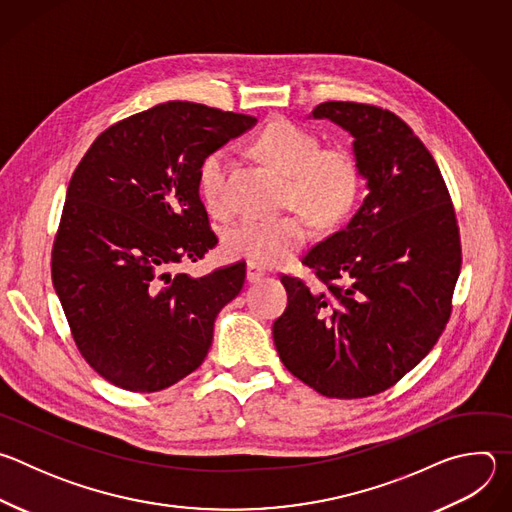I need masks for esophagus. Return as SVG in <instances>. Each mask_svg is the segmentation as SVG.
Masks as SVG:
<instances>
[{
  "label": "esophagus",
  "instance_id": "esophagus-1",
  "mask_svg": "<svg viewBox=\"0 0 512 512\" xmlns=\"http://www.w3.org/2000/svg\"><path fill=\"white\" fill-rule=\"evenodd\" d=\"M263 275H265V271L259 265H255V263L247 265V281L249 283H257L259 279H263Z\"/></svg>",
  "mask_w": 512,
  "mask_h": 512
}]
</instances>
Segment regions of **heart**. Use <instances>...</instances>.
I'll list each match as a JSON object with an SVG mask.
<instances>
[{
	"mask_svg": "<svg viewBox=\"0 0 512 512\" xmlns=\"http://www.w3.org/2000/svg\"><path fill=\"white\" fill-rule=\"evenodd\" d=\"M320 145L314 131L289 119L271 121L255 137V154L287 178L285 206L302 212L279 218H245L233 225L223 237V247L231 257L259 267L283 265L308 243L310 218L318 227H334L348 216L362 184L358 158L346 145ZM198 190L210 212L227 214L231 210L225 150H216L202 160Z\"/></svg>",
	"mask_w": 512,
	"mask_h": 512,
	"instance_id": "obj_1",
	"label": "heart"
}]
</instances>
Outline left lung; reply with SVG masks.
I'll use <instances>...</instances> for the list:
<instances>
[{
    "mask_svg": "<svg viewBox=\"0 0 512 512\" xmlns=\"http://www.w3.org/2000/svg\"><path fill=\"white\" fill-rule=\"evenodd\" d=\"M312 115L352 133L369 194L302 259L322 291L281 275L287 308L273 342L285 369L320 395L371 397L417 367L446 330L460 229L440 168L401 117L352 101L320 103Z\"/></svg>",
    "mask_w": 512,
    "mask_h": 512,
    "instance_id": "8db88e82",
    "label": "left lung"
}]
</instances>
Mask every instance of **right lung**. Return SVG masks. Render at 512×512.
Returning a JSON list of instances; mask_svg holds the SVG:
<instances>
[{
    "instance_id": "right-lung-1",
    "label": "right lung",
    "mask_w": 512,
    "mask_h": 512,
    "mask_svg": "<svg viewBox=\"0 0 512 512\" xmlns=\"http://www.w3.org/2000/svg\"><path fill=\"white\" fill-rule=\"evenodd\" d=\"M255 117L170 101L107 127L66 190L52 283L91 369L156 393L196 371L214 320L245 283V263L172 273L218 239L198 194L202 160Z\"/></svg>"
}]
</instances>
